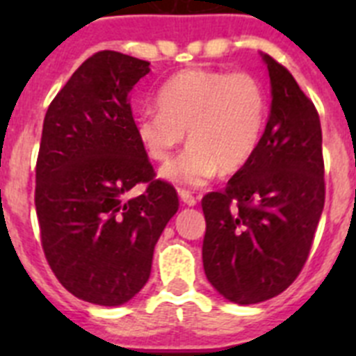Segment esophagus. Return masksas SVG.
<instances>
[{"label":"esophagus","instance_id":"34e87169","mask_svg":"<svg viewBox=\"0 0 356 356\" xmlns=\"http://www.w3.org/2000/svg\"><path fill=\"white\" fill-rule=\"evenodd\" d=\"M178 196H180L181 203H184V205H187V207H194L197 203L196 197H194L191 193H187V191H178Z\"/></svg>","mask_w":356,"mask_h":356}]
</instances>
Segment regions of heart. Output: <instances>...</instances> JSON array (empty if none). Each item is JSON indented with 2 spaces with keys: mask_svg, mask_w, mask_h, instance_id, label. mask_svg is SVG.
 I'll use <instances>...</instances> for the list:
<instances>
[{
  "mask_svg": "<svg viewBox=\"0 0 356 356\" xmlns=\"http://www.w3.org/2000/svg\"><path fill=\"white\" fill-rule=\"evenodd\" d=\"M159 105L137 115L135 135L149 159L163 162L187 131L191 146L160 169L162 180L180 187H203L219 171H241L266 127L264 87L244 71H181L160 89Z\"/></svg>",
  "mask_w": 356,
  "mask_h": 356,
  "instance_id": "b5f03b06",
  "label": "heart"
}]
</instances>
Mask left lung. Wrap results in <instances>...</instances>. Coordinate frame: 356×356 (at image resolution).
Listing matches in <instances>:
<instances>
[{
	"label": "left lung",
	"mask_w": 356,
	"mask_h": 356,
	"mask_svg": "<svg viewBox=\"0 0 356 356\" xmlns=\"http://www.w3.org/2000/svg\"><path fill=\"white\" fill-rule=\"evenodd\" d=\"M271 110L253 159L222 193L203 197V267L237 305L284 292L303 269L325 207L323 134L314 103L266 53Z\"/></svg>",
	"instance_id": "obj_1"
}]
</instances>
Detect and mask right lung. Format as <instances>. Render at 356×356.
<instances>
[{
    "instance_id": "1",
    "label": "right lung",
    "mask_w": 356,
    "mask_h": 356,
    "mask_svg": "<svg viewBox=\"0 0 356 356\" xmlns=\"http://www.w3.org/2000/svg\"><path fill=\"white\" fill-rule=\"evenodd\" d=\"M149 62L99 51L74 71L44 118L35 209L42 250L80 300L119 307L146 285L153 251L178 212L172 185L153 180L135 135L130 92ZM147 183L140 197L127 196Z\"/></svg>"
}]
</instances>
